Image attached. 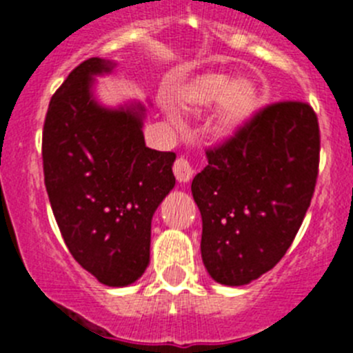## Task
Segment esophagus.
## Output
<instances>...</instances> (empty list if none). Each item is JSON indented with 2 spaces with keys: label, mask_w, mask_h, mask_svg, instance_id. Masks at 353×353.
Returning a JSON list of instances; mask_svg holds the SVG:
<instances>
[{
  "label": "esophagus",
  "mask_w": 353,
  "mask_h": 353,
  "mask_svg": "<svg viewBox=\"0 0 353 353\" xmlns=\"http://www.w3.org/2000/svg\"><path fill=\"white\" fill-rule=\"evenodd\" d=\"M173 173H174V176H176V180H179V182L185 183V182H189V180L192 179L194 170H192V166L189 164V161H187L185 157H179L173 164Z\"/></svg>",
  "instance_id": "1"
}]
</instances>
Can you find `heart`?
Segmentation results:
<instances>
[{"label":"heart","instance_id":"heart-1","mask_svg":"<svg viewBox=\"0 0 353 353\" xmlns=\"http://www.w3.org/2000/svg\"><path fill=\"white\" fill-rule=\"evenodd\" d=\"M223 99L224 120L230 125H236L240 121H244L254 111V105H256V93H254V88L251 84L245 83V81L232 83L230 79L221 76L207 77L185 97L187 102L198 105L215 104ZM166 111L173 120L179 118V113L173 105H168Z\"/></svg>","mask_w":353,"mask_h":353}]
</instances>
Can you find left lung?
<instances>
[{"label": "left lung", "mask_w": 353, "mask_h": 353, "mask_svg": "<svg viewBox=\"0 0 353 353\" xmlns=\"http://www.w3.org/2000/svg\"><path fill=\"white\" fill-rule=\"evenodd\" d=\"M192 180L201 212V258L212 279L242 286L285 256L310 208L320 162V127L307 102L261 108Z\"/></svg>", "instance_id": "1"}]
</instances>
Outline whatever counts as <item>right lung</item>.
Masks as SVG:
<instances>
[{
    "mask_svg": "<svg viewBox=\"0 0 353 353\" xmlns=\"http://www.w3.org/2000/svg\"><path fill=\"white\" fill-rule=\"evenodd\" d=\"M111 70V61L90 58L51 97L43 182L74 260L102 285L127 286L148 267L152 217L174 187L176 155L145 145L141 104H97L93 76Z\"/></svg>",
    "mask_w": 353,
    "mask_h": 353,
    "instance_id": "obj_1",
    "label": "right lung"
}]
</instances>
